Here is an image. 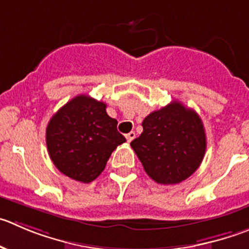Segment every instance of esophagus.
<instances>
[{"label":"esophagus","instance_id":"34e87169","mask_svg":"<svg viewBox=\"0 0 249 249\" xmlns=\"http://www.w3.org/2000/svg\"><path fill=\"white\" fill-rule=\"evenodd\" d=\"M126 138H127V142L131 143V142L136 138V133H134V132H129L128 134H126Z\"/></svg>","mask_w":249,"mask_h":249}]
</instances>
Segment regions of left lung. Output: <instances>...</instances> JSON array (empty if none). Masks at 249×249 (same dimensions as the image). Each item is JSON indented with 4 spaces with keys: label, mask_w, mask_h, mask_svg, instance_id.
Here are the masks:
<instances>
[{
    "label": "left lung",
    "mask_w": 249,
    "mask_h": 249,
    "mask_svg": "<svg viewBox=\"0 0 249 249\" xmlns=\"http://www.w3.org/2000/svg\"><path fill=\"white\" fill-rule=\"evenodd\" d=\"M143 132L131 146L151 179L176 184L202 164L207 149L204 126L198 113L178 101L144 118Z\"/></svg>",
    "instance_id": "1"
}]
</instances>
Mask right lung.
<instances>
[{"label":"right lung","instance_id":"right-lung-1","mask_svg":"<svg viewBox=\"0 0 249 249\" xmlns=\"http://www.w3.org/2000/svg\"><path fill=\"white\" fill-rule=\"evenodd\" d=\"M126 142L106 104L78 95L52 116L46 145L55 166L75 181L89 183L104 171L111 153Z\"/></svg>","mask_w":249,"mask_h":249}]
</instances>
